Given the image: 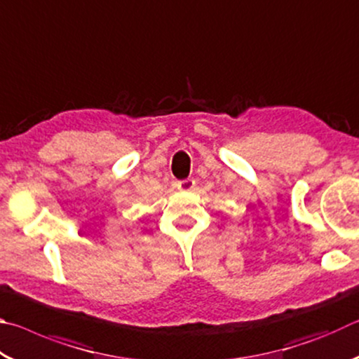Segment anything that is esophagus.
Masks as SVG:
<instances>
[{"mask_svg":"<svg viewBox=\"0 0 359 359\" xmlns=\"http://www.w3.org/2000/svg\"><path fill=\"white\" fill-rule=\"evenodd\" d=\"M177 188L180 191H191L194 188V180L193 179H184V180H179L177 182Z\"/></svg>","mask_w":359,"mask_h":359,"instance_id":"1","label":"esophagus"}]
</instances>
